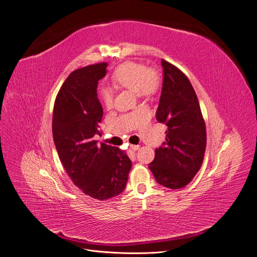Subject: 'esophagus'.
<instances>
[{"mask_svg": "<svg viewBox=\"0 0 257 257\" xmlns=\"http://www.w3.org/2000/svg\"><path fill=\"white\" fill-rule=\"evenodd\" d=\"M139 148H141V147H139L138 145H131V146H130V149H131L132 151H134V152L137 151V150H139Z\"/></svg>", "mask_w": 257, "mask_h": 257, "instance_id": "34e87169", "label": "esophagus"}]
</instances>
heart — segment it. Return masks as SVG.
Listing matches in <instances>:
<instances>
[{"instance_id":"heart-1","label":"heart","mask_w":257,"mask_h":257,"mask_svg":"<svg viewBox=\"0 0 257 257\" xmlns=\"http://www.w3.org/2000/svg\"><path fill=\"white\" fill-rule=\"evenodd\" d=\"M116 88L129 89L141 96L151 97L160 88V77L154 69L136 61H126L116 67L110 77ZM100 98L107 108L112 106V93L108 89L100 90Z\"/></svg>"}]
</instances>
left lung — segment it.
Returning a JSON list of instances; mask_svg holds the SVG:
<instances>
[{
  "label": "left lung",
  "mask_w": 257,
  "mask_h": 257,
  "mask_svg": "<svg viewBox=\"0 0 257 257\" xmlns=\"http://www.w3.org/2000/svg\"><path fill=\"white\" fill-rule=\"evenodd\" d=\"M163 85L156 118L167 126L166 142L156 149L149 168L163 186L178 190L200 170L206 149V126L196 92L179 68L162 59Z\"/></svg>",
  "instance_id": "left-lung-1"
}]
</instances>
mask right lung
Listing matches in <instances>:
<instances>
[{"label": "right lung", "mask_w": 257, "mask_h": 257, "mask_svg": "<svg viewBox=\"0 0 257 257\" xmlns=\"http://www.w3.org/2000/svg\"><path fill=\"white\" fill-rule=\"evenodd\" d=\"M106 62L76 69L62 84L55 99L52 133L62 165L81 191L104 201L120 195L128 180L131 161L120 149L97 145L103 109L97 97L98 81Z\"/></svg>", "instance_id": "1"}]
</instances>
